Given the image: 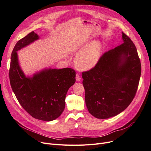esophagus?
Wrapping results in <instances>:
<instances>
[{"label":"esophagus","instance_id":"esophagus-1","mask_svg":"<svg viewBox=\"0 0 151 151\" xmlns=\"http://www.w3.org/2000/svg\"><path fill=\"white\" fill-rule=\"evenodd\" d=\"M76 80L77 82H79L81 80V77L78 74H76Z\"/></svg>","mask_w":151,"mask_h":151}]
</instances>
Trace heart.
<instances>
[{"mask_svg": "<svg viewBox=\"0 0 151 151\" xmlns=\"http://www.w3.org/2000/svg\"><path fill=\"white\" fill-rule=\"evenodd\" d=\"M103 42L99 40L88 41L79 48L75 58L76 67L81 70H89L98 63L103 52Z\"/></svg>", "mask_w": 151, "mask_h": 151, "instance_id": "1", "label": "heart"}]
</instances>
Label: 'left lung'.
<instances>
[{
	"label": "left lung",
	"mask_w": 151,
	"mask_h": 151,
	"mask_svg": "<svg viewBox=\"0 0 151 151\" xmlns=\"http://www.w3.org/2000/svg\"><path fill=\"white\" fill-rule=\"evenodd\" d=\"M121 45L106 52L96 65L82 73L89 112L106 119L123 112L133 101L141 73L137 50L123 32Z\"/></svg>",
	"instance_id": "8db88e82"
}]
</instances>
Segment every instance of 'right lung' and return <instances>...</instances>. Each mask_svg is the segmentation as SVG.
I'll return each mask as SVG.
<instances>
[{"label": "right lung", "instance_id": "right-lung-1", "mask_svg": "<svg viewBox=\"0 0 151 151\" xmlns=\"http://www.w3.org/2000/svg\"><path fill=\"white\" fill-rule=\"evenodd\" d=\"M39 39L32 31L17 43L11 55L9 77L12 90L23 109L35 119L50 122L63 112L67 92L76 82V72L68 68H48L26 76L17 52Z\"/></svg>", "mask_w": 151, "mask_h": 151}]
</instances>
